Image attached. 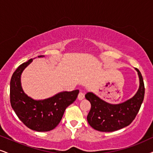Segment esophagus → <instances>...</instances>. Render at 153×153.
<instances>
[{"label":"esophagus","instance_id":"esophagus-1","mask_svg":"<svg viewBox=\"0 0 153 153\" xmlns=\"http://www.w3.org/2000/svg\"><path fill=\"white\" fill-rule=\"evenodd\" d=\"M84 94L83 93V92L80 91L79 94V95H78V99L82 100V99H84Z\"/></svg>","mask_w":153,"mask_h":153}]
</instances>
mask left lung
Returning <instances> with one entry per match:
<instances>
[{
	"label": "left lung",
	"mask_w": 153,
	"mask_h": 153,
	"mask_svg": "<svg viewBox=\"0 0 153 153\" xmlns=\"http://www.w3.org/2000/svg\"><path fill=\"white\" fill-rule=\"evenodd\" d=\"M139 77V88L136 94L124 102L112 104L103 101L92 92L85 98L91 108L87 116L88 124L97 131L113 132L129 126L140 110L145 95V86L140 71L135 68Z\"/></svg>",
	"instance_id": "1"
}]
</instances>
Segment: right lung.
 <instances>
[{"label": "right lung", "mask_w": 153, "mask_h": 153, "mask_svg": "<svg viewBox=\"0 0 153 153\" xmlns=\"http://www.w3.org/2000/svg\"><path fill=\"white\" fill-rule=\"evenodd\" d=\"M32 62L30 59L19 66L11 77L10 104L19 119L27 128L37 132L50 131L59 123L65 109L76 99L79 91H62L43 100L28 97L22 89L20 78L22 71Z\"/></svg>", "instance_id": "1"}]
</instances>
